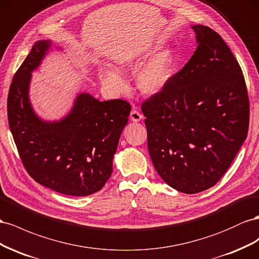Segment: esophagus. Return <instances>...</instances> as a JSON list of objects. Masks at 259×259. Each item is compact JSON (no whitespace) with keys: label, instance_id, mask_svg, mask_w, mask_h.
Masks as SVG:
<instances>
[{"label":"esophagus","instance_id":"obj_1","mask_svg":"<svg viewBox=\"0 0 259 259\" xmlns=\"http://www.w3.org/2000/svg\"><path fill=\"white\" fill-rule=\"evenodd\" d=\"M142 114L139 112V110L136 108V107H134L132 108V110H131V113H130V119L132 120V121H135V122H138V121H140L142 119Z\"/></svg>","mask_w":259,"mask_h":259}]
</instances>
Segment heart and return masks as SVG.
<instances>
[{
	"label": "heart",
	"instance_id": "1",
	"mask_svg": "<svg viewBox=\"0 0 259 259\" xmlns=\"http://www.w3.org/2000/svg\"><path fill=\"white\" fill-rule=\"evenodd\" d=\"M139 61H124L122 67H136ZM176 57L170 50L161 51L150 58L137 75V83L145 94H155L164 89L174 76ZM102 83L115 92H121L125 88V81L115 69H104L100 73Z\"/></svg>",
	"mask_w": 259,
	"mask_h": 259
}]
</instances>
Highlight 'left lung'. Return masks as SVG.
<instances>
[{"instance_id":"obj_1","label":"left lung","mask_w":259,"mask_h":259,"mask_svg":"<svg viewBox=\"0 0 259 259\" xmlns=\"http://www.w3.org/2000/svg\"><path fill=\"white\" fill-rule=\"evenodd\" d=\"M193 29L194 54L141 105L155 169L168 186L187 194L221 179L249 123L245 79L231 50L211 28Z\"/></svg>"}]
</instances>
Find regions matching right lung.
<instances>
[{
	"mask_svg": "<svg viewBox=\"0 0 259 259\" xmlns=\"http://www.w3.org/2000/svg\"><path fill=\"white\" fill-rule=\"evenodd\" d=\"M50 46V41L35 42L15 72L7 97L9 124L21 162L33 180L62 194L91 195L112 175L113 156L131 106L124 100L100 102L83 93L65 119H39L28 89L31 71Z\"/></svg>",
	"mask_w": 259,
	"mask_h": 259,
	"instance_id": "right-lung-1",
	"label": "right lung"
}]
</instances>
